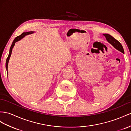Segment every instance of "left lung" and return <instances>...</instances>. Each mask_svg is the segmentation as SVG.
<instances>
[{
  "instance_id": "1",
  "label": "left lung",
  "mask_w": 131,
  "mask_h": 131,
  "mask_svg": "<svg viewBox=\"0 0 131 131\" xmlns=\"http://www.w3.org/2000/svg\"><path fill=\"white\" fill-rule=\"evenodd\" d=\"M103 35L106 37L107 41H108L111 44H112L114 47H115L116 49L118 50L119 51H121L122 53H124V50L123 47L118 40H117L116 39L114 38L113 37L111 36L109 34H103Z\"/></svg>"
}]
</instances>
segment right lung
<instances>
[{"mask_svg":"<svg viewBox=\"0 0 131 131\" xmlns=\"http://www.w3.org/2000/svg\"><path fill=\"white\" fill-rule=\"evenodd\" d=\"M34 32L33 31H29V32H23L19 36H18L17 37H16V38H15V39L14 40V41H13V43L11 45V47L10 48V50H9V55L8 56L7 59H6V63H5V67H6V71H7L8 72V62H9V59H10V57L11 56V53H12V49L13 48V47H14V45H15V43L16 42H17L18 41H19L20 40H21L22 38H24V37L26 35H28V34H32Z\"/></svg>","mask_w":131,"mask_h":131,"instance_id":"1","label":"right lung"}]
</instances>
